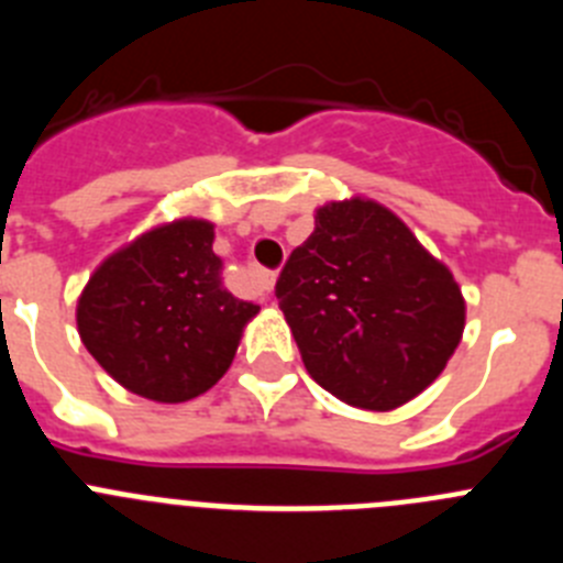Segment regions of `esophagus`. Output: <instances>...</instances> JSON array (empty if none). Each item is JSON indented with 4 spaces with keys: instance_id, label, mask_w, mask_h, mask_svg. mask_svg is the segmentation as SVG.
I'll use <instances>...</instances> for the list:
<instances>
[{
    "instance_id": "1",
    "label": "esophagus",
    "mask_w": 563,
    "mask_h": 563,
    "mask_svg": "<svg viewBox=\"0 0 563 563\" xmlns=\"http://www.w3.org/2000/svg\"><path fill=\"white\" fill-rule=\"evenodd\" d=\"M256 287H258V292H262V296H271L273 287H276V273L258 271L256 273Z\"/></svg>"
}]
</instances>
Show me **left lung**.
<instances>
[{
  "label": "left lung",
  "instance_id": "8db88e82",
  "mask_svg": "<svg viewBox=\"0 0 563 563\" xmlns=\"http://www.w3.org/2000/svg\"><path fill=\"white\" fill-rule=\"evenodd\" d=\"M301 361L318 386L366 411L415 400L465 332V298L445 262L369 197L316 208V231L276 282Z\"/></svg>",
  "mask_w": 563,
  "mask_h": 563
}]
</instances>
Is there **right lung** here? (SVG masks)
<instances>
[{
    "label": "right lung",
    "instance_id": "obj_1",
    "mask_svg": "<svg viewBox=\"0 0 563 563\" xmlns=\"http://www.w3.org/2000/svg\"><path fill=\"white\" fill-rule=\"evenodd\" d=\"M213 222H161L109 253L84 285L76 324L87 352L132 395L186 402L233 363L258 307L222 287Z\"/></svg>",
    "mask_w": 563,
    "mask_h": 563
}]
</instances>
